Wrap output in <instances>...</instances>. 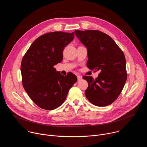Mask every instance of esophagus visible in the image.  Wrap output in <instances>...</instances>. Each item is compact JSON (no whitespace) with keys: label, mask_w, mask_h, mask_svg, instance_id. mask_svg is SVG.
I'll list each match as a JSON object with an SVG mask.
<instances>
[{"label":"esophagus","mask_w":147,"mask_h":147,"mask_svg":"<svg viewBox=\"0 0 147 147\" xmlns=\"http://www.w3.org/2000/svg\"><path fill=\"white\" fill-rule=\"evenodd\" d=\"M77 78H78V81H80V80H81L82 79V77H81V76H79V75L77 76Z\"/></svg>","instance_id":"esophagus-1"}]
</instances>
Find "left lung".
<instances>
[{"mask_svg": "<svg viewBox=\"0 0 147 147\" xmlns=\"http://www.w3.org/2000/svg\"><path fill=\"white\" fill-rule=\"evenodd\" d=\"M74 33L87 49V67L100 71L95 80L82 77L88 83L86 96L95 106H108L118 98L127 80L124 53L111 36L101 31L76 30Z\"/></svg>", "mask_w": 147, "mask_h": 147, "instance_id": "1", "label": "left lung"}]
</instances>
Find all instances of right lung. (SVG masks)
Instances as JSON below:
<instances>
[{"instance_id": "right-lung-1", "label": "right lung", "mask_w": 147, "mask_h": 147, "mask_svg": "<svg viewBox=\"0 0 147 147\" xmlns=\"http://www.w3.org/2000/svg\"><path fill=\"white\" fill-rule=\"evenodd\" d=\"M74 38V32L61 31L41 35L33 42L22 59L23 87L42 109L53 110L60 107L77 80L72 73L63 76L53 67L61 62L64 49Z\"/></svg>"}]
</instances>
